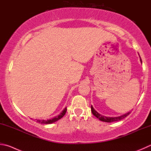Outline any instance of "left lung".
Returning <instances> with one entry per match:
<instances>
[{
    "label": "left lung",
    "instance_id": "left-lung-1",
    "mask_svg": "<svg viewBox=\"0 0 151 151\" xmlns=\"http://www.w3.org/2000/svg\"><path fill=\"white\" fill-rule=\"evenodd\" d=\"M141 62L142 63V61L141 59ZM91 111H92V114L94 115V116H96L97 117L98 119H99L100 121H102V122H117V121H119V120H122V119L125 118V117H127L128 115H129V114L131 112H128V113L125 114L124 115H123L122 116H119V117H106V116H102V115H100L98 113V112L95 110V109L93 108L92 106H91Z\"/></svg>",
    "mask_w": 151,
    "mask_h": 151
}]
</instances>
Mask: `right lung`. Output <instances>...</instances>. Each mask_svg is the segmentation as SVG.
I'll return each instance as SVG.
<instances>
[{"label": "right lung", "instance_id": "right-lung-1", "mask_svg": "<svg viewBox=\"0 0 151 151\" xmlns=\"http://www.w3.org/2000/svg\"><path fill=\"white\" fill-rule=\"evenodd\" d=\"M66 111H67V108H65L58 116L55 117L54 118L51 119H48V120H47V121H45V120H37V122L40 123H42V124H49V123L55 122L57 121V120L61 119L62 117L65 116V114H66Z\"/></svg>", "mask_w": 151, "mask_h": 151}]
</instances>
